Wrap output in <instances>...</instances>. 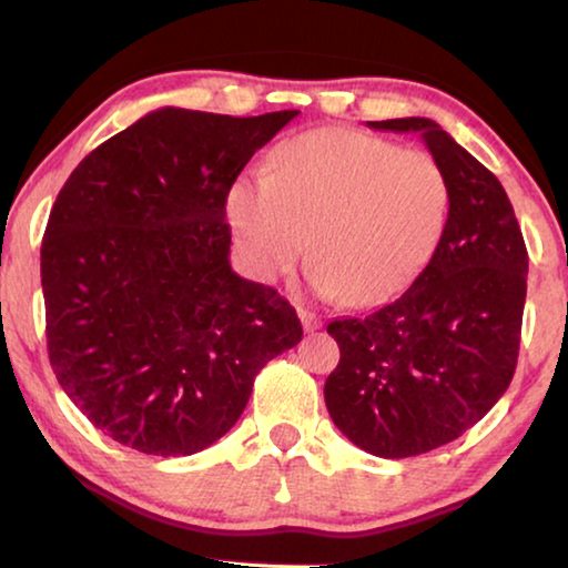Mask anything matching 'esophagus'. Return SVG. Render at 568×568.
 <instances>
[{"label":"esophagus","instance_id":"obj_1","mask_svg":"<svg viewBox=\"0 0 568 568\" xmlns=\"http://www.w3.org/2000/svg\"><path fill=\"white\" fill-rule=\"evenodd\" d=\"M298 316H301V324H303V328H306V332H316V328L321 326V318L308 308H298Z\"/></svg>","mask_w":568,"mask_h":568}]
</instances>
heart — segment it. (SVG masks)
Wrapping results in <instances>:
<instances>
[{
	"instance_id": "heart-1",
	"label": "heart",
	"mask_w": 568,
	"mask_h": 568,
	"mask_svg": "<svg viewBox=\"0 0 568 568\" xmlns=\"http://www.w3.org/2000/svg\"><path fill=\"white\" fill-rule=\"evenodd\" d=\"M226 211L260 277L291 273L311 240L318 285L365 306L408 283L434 252L448 183L428 152L321 130L277 148L267 173L236 178Z\"/></svg>"
}]
</instances>
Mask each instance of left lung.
Listing matches in <instances>:
<instances>
[{"label": "left lung", "instance_id": "8db88e82", "mask_svg": "<svg viewBox=\"0 0 568 568\" xmlns=\"http://www.w3.org/2000/svg\"><path fill=\"white\" fill-rule=\"evenodd\" d=\"M418 132L448 183V216L428 265L395 301L336 318L328 416L383 459L459 438L505 395L520 349L528 250L503 183L426 116L367 122Z\"/></svg>", "mask_w": 568, "mask_h": 568}]
</instances>
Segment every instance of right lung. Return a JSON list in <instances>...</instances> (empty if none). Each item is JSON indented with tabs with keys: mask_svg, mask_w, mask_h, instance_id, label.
Wrapping results in <instances>:
<instances>
[{
	"mask_svg": "<svg viewBox=\"0 0 568 568\" xmlns=\"http://www.w3.org/2000/svg\"><path fill=\"white\" fill-rule=\"evenodd\" d=\"M298 109L163 106L89 152L40 247L50 365L116 444L191 456L219 442L257 372L301 342L295 308L230 265L226 196Z\"/></svg>",
	"mask_w": 568,
	"mask_h": 568,
	"instance_id": "right-lung-1",
	"label": "right lung"
}]
</instances>
